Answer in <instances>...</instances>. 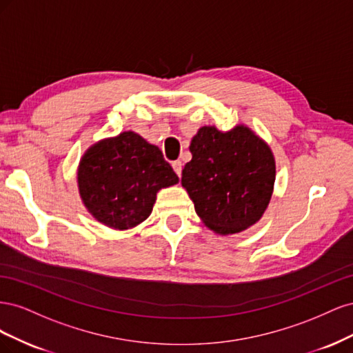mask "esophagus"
<instances>
[{
  "instance_id": "1",
  "label": "esophagus",
  "mask_w": 353,
  "mask_h": 353,
  "mask_svg": "<svg viewBox=\"0 0 353 353\" xmlns=\"http://www.w3.org/2000/svg\"><path fill=\"white\" fill-rule=\"evenodd\" d=\"M172 168L175 170V174L178 176H181V172H183V163H181V160H175V162L172 163Z\"/></svg>"
}]
</instances>
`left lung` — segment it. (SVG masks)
I'll return each instance as SVG.
<instances>
[{
	"label": "left lung",
	"mask_w": 353,
	"mask_h": 353,
	"mask_svg": "<svg viewBox=\"0 0 353 353\" xmlns=\"http://www.w3.org/2000/svg\"><path fill=\"white\" fill-rule=\"evenodd\" d=\"M190 152L181 184L209 230L230 236L262 218L275 183L268 143L241 123L225 132L209 125L193 137Z\"/></svg>",
	"instance_id": "8db88e82"
}]
</instances>
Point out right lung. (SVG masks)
Segmentation results:
<instances>
[{
	"instance_id": "obj_1",
	"label": "right lung",
	"mask_w": 353,
	"mask_h": 353,
	"mask_svg": "<svg viewBox=\"0 0 353 353\" xmlns=\"http://www.w3.org/2000/svg\"><path fill=\"white\" fill-rule=\"evenodd\" d=\"M77 175L81 200L92 218L119 231L144 222L159 190L179 181L159 147L134 131L92 144Z\"/></svg>"
}]
</instances>
